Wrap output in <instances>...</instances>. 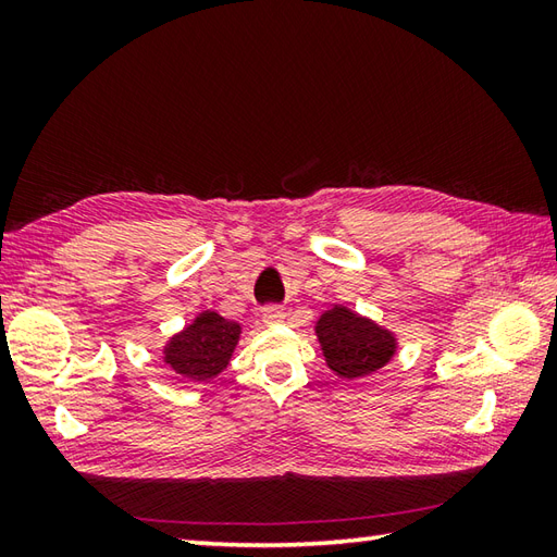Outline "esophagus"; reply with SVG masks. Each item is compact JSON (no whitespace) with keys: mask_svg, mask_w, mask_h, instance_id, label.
I'll return each mask as SVG.
<instances>
[{"mask_svg":"<svg viewBox=\"0 0 557 557\" xmlns=\"http://www.w3.org/2000/svg\"><path fill=\"white\" fill-rule=\"evenodd\" d=\"M285 309H280V306H268V309H263V323L268 325H277V323H285Z\"/></svg>","mask_w":557,"mask_h":557,"instance_id":"esophagus-1","label":"esophagus"}]
</instances>
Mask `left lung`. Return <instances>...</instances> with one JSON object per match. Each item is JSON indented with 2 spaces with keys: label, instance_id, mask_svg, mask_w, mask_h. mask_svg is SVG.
Here are the masks:
<instances>
[{
  "label": "left lung",
  "instance_id": "obj_1",
  "mask_svg": "<svg viewBox=\"0 0 557 557\" xmlns=\"http://www.w3.org/2000/svg\"><path fill=\"white\" fill-rule=\"evenodd\" d=\"M315 337L327 369L345 381L377 373L397 354V335L345 304L330 306L315 321Z\"/></svg>",
  "mask_w": 557,
  "mask_h": 557
}]
</instances>
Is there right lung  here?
<instances>
[{"label": "right lung", "mask_w": 557, "mask_h": 557, "mask_svg": "<svg viewBox=\"0 0 557 557\" xmlns=\"http://www.w3.org/2000/svg\"><path fill=\"white\" fill-rule=\"evenodd\" d=\"M242 339V323L218 311H200L162 347L164 366L191 383H210L227 369Z\"/></svg>", "instance_id": "right-lung-1"}]
</instances>
